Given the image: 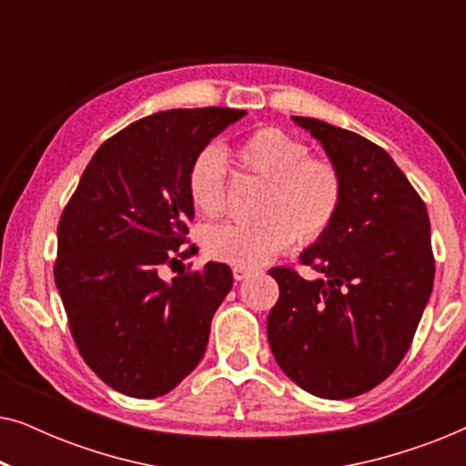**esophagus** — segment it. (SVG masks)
<instances>
[{
  "mask_svg": "<svg viewBox=\"0 0 466 466\" xmlns=\"http://www.w3.org/2000/svg\"><path fill=\"white\" fill-rule=\"evenodd\" d=\"M252 273V267H244V265H233V278L235 279H244Z\"/></svg>",
  "mask_w": 466,
  "mask_h": 466,
  "instance_id": "obj_1",
  "label": "esophagus"
}]
</instances>
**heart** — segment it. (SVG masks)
Wrapping results in <instances>:
<instances>
[{
    "label": "heart",
    "instance_id": "1",
    "mask_svg": "<svg viewBox=\"0 0 466 466\" xmlns=\"http://www.w3.org/2000/svg\"><path fill=\"white\" fill-rule=\"evenodd\" d=\"M233 155L250 174L267 180L254 222L208 227L201 244L208 257L258 267L292 241L314 244L333 227L343 201V176L333 161L311 157L308 144L279 127H260L235 144ZM228 163L225 152L206 146L187 174V193L203 216L225 209Z\"/></svg>",
    "mask_w": 466,
    "mask_h": 466
}]
</instances>
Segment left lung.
<instances>
[{"instance_id":"obj_1","label":"left lung","mask_w":466,"mask_h":466,"mask_svg":"<svg viewBox=\"0 0 466 466\" xmlns=\"http://www.w3.org/2000/svg\"><path fill=\"white\" fill-rule=\"evenodd\" d=\"M292 118L339 167L343 201L333 227L301 254L320 276L269 269L279 299L267 318V339L303 390L359 397L399 367L429 303L435 279L429 214L378 144L318 118Z\"/></svg>"}]
</instances>
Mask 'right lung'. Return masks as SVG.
<instances>
[{"label":"right lung","instance_id":"obj_1","mask_svg":"<svg viewBox=\"0 0 466 466\" xmlns=\"http://www.w3.org/2000/svg\"><path fill=\"white\" fill-rule=\"evenodd\" d=\"M231 107L167 110L106 139L56 227L55 282L88 367L114 390L155 399L180 384L208 348L214 311L233 286L225 263L171 282L195 208L187 174L209 139L244 116Z\"/></svg>","mask_w":466,"mask_h":466}]
</instances>
